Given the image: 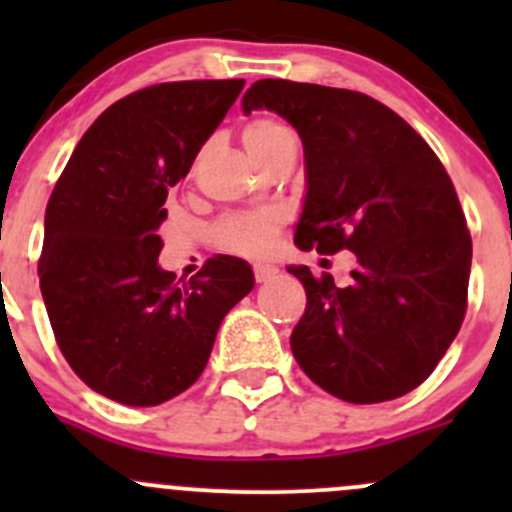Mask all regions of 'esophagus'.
I'll return each mask as SVG.
<instances>
[{"label": "esophagus", "mask_w": 512, "mask_h": 512, "mask_svg": "<svg viewBox=\"0 0 512 512\" xmlns=\"http://www.w3.org/2000/svg\"><path fill=\"white\" fill-rule=\"evenodd\" d=\"M277 275H280V270H277L275 265H255V280L257 282H270V280H275Z\"/></svg>", "instance_id": "esophagus-1"}]
</instances>
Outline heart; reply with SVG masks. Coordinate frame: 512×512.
I'll return each mask as SVG.
<instances>
[{"mask_svg":"<svg viewBox=\"0 0 512 512\" xmlns=\"http://www.w3.org/2000/svg\"><path fill=\"white\" fill-rule=\"evenodd\" d=\"M285 136H289L287 128L282 123L272 121V118H255V121L242 128V143H245V148L255 160ZM215 237H218L225 250L240 252V255L247 257L267 255L275 245L277 218L270 213L230 215L215 227Z\"/></svg>","mask_w":512,"mask_h":512,"instance_id":"heart-1","label":"heart"}]
</instances>
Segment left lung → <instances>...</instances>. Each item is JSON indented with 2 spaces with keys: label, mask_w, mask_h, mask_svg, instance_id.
<instances>
[{
  "label": "left lung",
  "mask_w": 512,
  "mask_h": 512,
  "mask_svg": "<svg viewBox=\"0 0 512 512\" xmlns=\"http://www.w3.org/2000/svg\"><path fill=\"white\" fill-rule=\"evenodd\" d=\"M260 108L304 146L294 245L356 255L347 287L287 267L307 292L294 359L349 404L399 399L428 379L466 317L473 245L456 188L414 128L359 91L262 79L242 96V111Z\"/></svg>",
  "instance_id": "1"
}]
</instances>
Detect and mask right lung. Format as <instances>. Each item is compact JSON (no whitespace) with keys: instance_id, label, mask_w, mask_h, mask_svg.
I'll return each instance as SVG.
<instances>
[{"instance_id":"add662e5","label":"right lung","mask_w":512,"mask_h":512,"mask_svg":"<svg viewBox=\"0 0 512 512\" xmlns=\"http://www.w3.org/2000/svg\"><path fill=\"white\" fill-rule=\"evenodd\" d=\"M245 81L156 84L108 106L54 185L39 285L56 344L96 394L158 406L198 381L225 314L255 287L218 255L190 280L160 270L168 190L188 175Z\"/></svg>"}]
</instances>
